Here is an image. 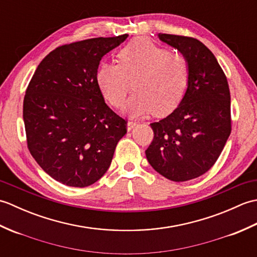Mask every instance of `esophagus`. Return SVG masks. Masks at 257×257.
<instances>
[{"mask_svg":"<svg viewBox=\"0 0 257 257\" xmlns=\"http://www.w3.org/2000/svg\"><path fill=\"white\" fill-rule=\"evenodd\" d=\"M136 124H137V122H136V121H128L127 122V129L130 132V130L134 129V127H135Z\"/></svg>","mask_w":257,"mask_h":257,"instance_id":"1","label":"esophagus"}]
</instances>
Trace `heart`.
<instances>
[{"label":"heart","instance_id":"b5f03b06","mask_svg":"<svg viewBox=\"0 0 257 257\" xmlns=\"http://www.w3.org/2000/svg\"><path fill=\"white\" fill-rule=\"evenodd\" d=\"M118 59L119 64L101 63L96 73L97 85L110 105H122L135 79L136 91L123 105L124 113L166 116L178 107L189 80V64L181 53L139 37L118 53Z\"/></svg>","mask_w":257,"mask_h":257}]
</instances>
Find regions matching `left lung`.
I'll use <instances>...</instances> for the list:
<instances>
[{
    "label": "left lung",
    "mask_w": 257,
    "mask_h": 257,
    "mask_svg": "<svg viewBox=\"0 0 257 257\" xmlns=\"http://www.w3.org/2000/svg\"><path fill=\"white\" fill-rule=\"evenodd\" d=\"M185 56L189 80L179 106L150 123L154 140L147 160L161 176L182 182L209 171L231 134V96L226 76L215 56L193 37L158 34Z\"/></svg>",
    "instance_id": "obj_1"
}]
</instances>
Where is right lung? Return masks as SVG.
<instances>
[{
  "label": "right lung",
  "mask_w": 257,
  "mask_h": 257,
  "mask_svg": "<svg viewBox=\"0 0 257 257\" xmlns=\"http://www.w3.org/2000/svg\"><path fill=\"white\" fill-rule=\"evenodd\" d=\"M127 34L59 46L38 65L25 92L27 148L48 176L68 187L98 181L110 166L127 122L97 85L101 58Z\"/></svg>",
  "instance_id": "right-lung-1"
}]
</instances>
